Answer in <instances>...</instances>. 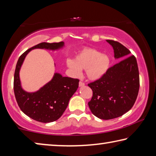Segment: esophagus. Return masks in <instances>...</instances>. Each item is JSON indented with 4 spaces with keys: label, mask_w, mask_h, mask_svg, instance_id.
I'll use <instances>...</instances> for the list:
<instances>
[{
    "label": "esophagus",
    "mask_w": 156,
    "mask_h": 156,
    "mask_svg": "<svg viewBox=\"0 0 156 156\" xmlns=\"http://www.w3.org/2000/svg\"><path fill=\"white\" fill-rule=\"evenodd\" d=\"M79 86H80V87H83V86H85V83L80 81V82H79Z\"/></svg>",
    "instance_id": "1"
}]
</instances>
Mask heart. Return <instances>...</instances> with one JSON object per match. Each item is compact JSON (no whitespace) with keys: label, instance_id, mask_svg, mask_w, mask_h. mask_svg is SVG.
Returning <instances> with one entry per match:
<instances>
[{"label":"heart","instance_id":"b5f03b06","mask_svg":"<svg viewBox=\"0 0 156 156\" xmlns=\"http://www.w3.org/2000/svg\"><path fill=\"white\" fill-rule=\"evenodd\" d=\"M66 65L74 76H80L81 69H85L87 78L91 80H96L107 73L110 60L106 54L88 48L79 52L74 60H67Z\"/></svg>","mask_w":156,"mask_h":156}]
</instances>
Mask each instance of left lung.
I'll return each mask as SVG.
<instances>
[{"mask_svg": "<svg viewBox=\"0 0 156 156\" xmlns=\"http://www.w3.org/2000/svg\"><path fill=\"white\" fill-rule=\"evenodd\" d=\"M112 46L115 59L121 60L109 68L104 76L88 84L93 96L88 103L91 112L101 119H112L131 109L140 88L139 70L136 58L118 41L106 40Z\"/></svg>", "mask_w": 156, "mask_h": 156, "instance_id": "left-lung-1", "label": "left lung"}]
</instances>
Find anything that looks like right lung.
Masks as SVG:
<instances>
[{
    "label": "right lung",
    "instance_id": "obj_1",
    "mask_svg": "<svg viewBox=\"0 0 156 156\" xmlns=\"http://www.w3.org/2000/svg\"><path fill=\"white\" fill-rule=\"evenodd\" d=\"M63 41L42 42L29 48L19 57L14 76V91L16 102L22 112L33 119L42 123L58 120L67 108L69 101L78 87L79 80L63 77L55 73L53 78L35 92H28L21 87L19 71L25 58L35 48L55 51L62 48Z\"/></svg>",
    "mask_w": 156,
    "mask_h": 156
}]
</instances>
